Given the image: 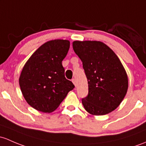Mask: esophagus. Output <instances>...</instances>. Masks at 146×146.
Listing matches in <instances>:
<instances>
[{
  "instance_id": "obj_1",
  "label": "esophagus",
  "mask_w": 146,
  "mask_h": 146,
  "mask_svg": "<svg viewBox=\"0 0 146 146\" xmlns=\"http://www.w3.org/2000/svg\"><path fill=\"white\" fill-rule=\"evenodd\" d=\"M72 82L73 83V85H74L75 86H76V79H72Z\"/></svg>"
}]
</instances>
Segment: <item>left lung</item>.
<instances>
[{"label":"left lung","mask_w":146,"mask_h":146,"mask_svg":"<svg viewBox=\"0 0 146 146\" xmlns=\"http://www.w3.org/2000/svg\"><path fill=\"white\" fill-rule=\"evenodd\" d=\"M73 48L82 61L88 81V95L82 100L85 109L93 115L115 110L129 87L127 72L118 56L101 41H73Z\"/></svg>","instance_id":"left-lung-1"}]
</instances>
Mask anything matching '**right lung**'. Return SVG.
Returning a JSON list of instances; mask_svg holds the SVG:
<instances>
[{"instance_id": "obj_1", "label": "right lung", "mask_w": 146, "mask_h": 146, "mask_svg": "<svg viewBox=\"0 0 146 146\" xmlns=\"http://www.w3.org/2000/svg\"><path fill=\"white\" fill-rule=\"evenodd\" d=\"M70 47L68 40L47 41L24 64L19 83L26 101L38 111L50 113L74 88L64 76L63 59Z\"/></svg>"}]
</instances>
